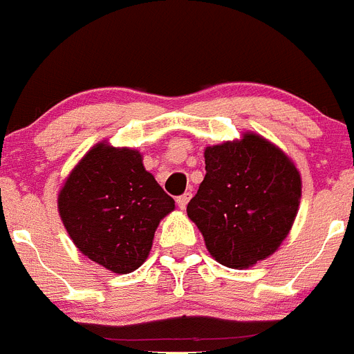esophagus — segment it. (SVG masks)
<instances>
[{
  "instance_id": "obj_1",
  "label": "esophagus",
  "mask_w": 354,
  "mask_h": 354,
  "mask_svg": "<svg viewBox=\"0 0 354 354\" xmlns=\"http://www.w3.org/2000/svg\"><path fill=\"white\" fill-rule=\"evenodd\" d=\"M189 198H192V193H184V195L177 196V205H179V209H186Z\"/></svg>"
}]
</instances>
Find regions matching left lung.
Listing matches in <instances>:
<instances>
[{
  "instance_id": "left-lung-1",
  "label": "left lung",
  "mask_w": 354,
  "mask_h": 354,
  "mask_svg": "<svg viewBox=\"0 0 354 354\" xmlns=\"http://www.w3.org/2000/svg\"><path fill=\"white\" fill-rule=\"evenodd\" d=\"M205 177L187 204L209 253L243 270L271 257L289 236L301 175L280 147L257 133L205 147Z\"/></svg>"
}]
</instances>
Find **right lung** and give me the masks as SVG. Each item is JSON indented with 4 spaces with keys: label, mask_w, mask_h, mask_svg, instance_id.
<instances>
[{
    "label": "right lung",
    "mask_w": 354,
    "mask_h": 354,
    "mask_svg": "<svg viewBox=\"0 0 354 354\" xmlns=\"http://www.w3.org/2000/svg\"><path fill=\"white\" fill-rule=\"evenodd\" d=\"M175 209L136 149L101 142L80 159L58 193V212L84 257L127 274L149 257L159 221Z\"/></svg>",
    "instance_id": "1"
}]
</instances>
